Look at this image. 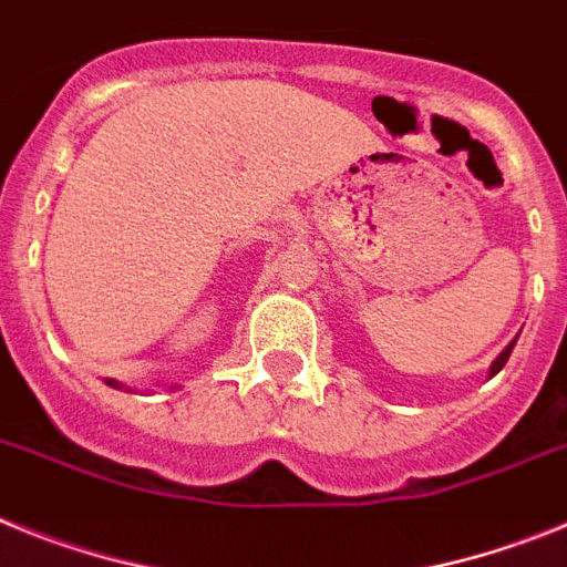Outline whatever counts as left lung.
Listing matches in <instances>:
<instances>
[{"label":"left lung","mask_w":567,"mask_h":567,"mask_svg":"<svg viewBox=\"0 0 567 567\" xmlns=\"http://www.w3.org/2000/svg\"><path fill=\"white\" fill-rule=\"evenodd\" d=\"M514 343H517V340H511V343L505 346V349H503V354H499V358L494 360V363H491V369H488V378H494V374H497L499 369H503V365L508 363V358H511V349H514Z\"/></svg>","instance_id":"1"}]
</instances>
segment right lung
Masks as SVG:
<instances>
[{
    "label": "right lung",
    "mask_w": 567,
    "mask_h": 567,
    "mask_svg": "<svg viewBox=\"0 0 567 567\" xmlns=\"http://www.w3.org/2000/svg\"><path fill=\"white\" fill-rule=\"evenodd\" d=\"M107 383H110V385H115V380H107Z\"/></svg>",
    "instance_id": "obj_1"
}]
</instances>
